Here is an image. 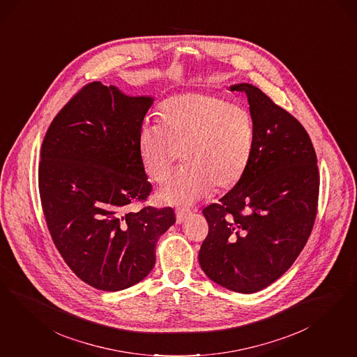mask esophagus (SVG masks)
<instances>
[{"label":"esophagus","mask_w":357,"mask_h":357,"mask_svg":"<svg viewBox=\"0 0 357 357\" xmlns=\"http://www.w3.org/2000/svg\"><path fill=\"white\" fill-rule=\"evenodd\" d=\"M192 214V211L189 210V208H186V207H177L176 208V222L180 225V223H183L185 222L188 217Z\"/></svg>","instance_id":"34e87169"}]
</instances>
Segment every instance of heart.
I'll return each instance as SVG.
<instances>
[{
	"label": "heart",
	"instance_id": "heart-1",
	"mask_svg": "<svg viewBox=\"0 0 357 357\" xmlns=\"http://www.w3.org/2000/svg\"><path fill=\"white\" fill-rule=\"evenodd\" d=\"M252 116L229 100L202 93L162 102L160 122L147 121L139 132V153L151 180L161 184L178 160L185 165L161 188L162 204L186 205L242 180L252 153Z\"/></svg>",
	"mask_w": 357,
	"mask_h": 357
}]
</instances>
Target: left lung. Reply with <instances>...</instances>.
I'll list each match as a JSON object with an SVG mask.
<instances>
[{"instance_id": "left-lung-1", "label": "left lung", "mask_w": 357, "mask_h": 357, "mask_svg": "<svg viewBox=\"0 0 357 357\" xmlns=\"http://www.w3.org/2000/svg\"><path fill=\"white\" fill-rule=\"evenodd\" d=\"M255 137L248 168L220 204L202 210L208 234L198 253L206 276L223 288L256 293L282 276L310 236L319 171L310 137L298 121L251 84Z\"/></svg>"}]
</instances>
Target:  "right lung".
Masks as SVG:
<instances>
[{
    "instance_id": "right-lung-1",
    "label": "right lung",
    "mask_w": 357,
    "mask_h": 357,
    "mask_svg": "<svg viewBox=\"0 0 357 357\" xmlns=\"http://www.w3.org/2000/svg\"><path fill=\"white\" fill-rule=\"evenodd\" d=\"M152 102L89 82L59 112L42 143L38 183L51 238L73 273L105 291L147 276L158 239L176 222L172 207L130 210L152 190L139 153Z\"/></svg>"
}]
</instances>
